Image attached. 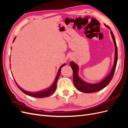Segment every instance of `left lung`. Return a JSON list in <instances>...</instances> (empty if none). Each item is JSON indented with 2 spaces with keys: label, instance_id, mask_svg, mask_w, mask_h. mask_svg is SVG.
I'll return each instance as SVG.
<instances>
[{
  "label": "left lung",
  "instance_id": "obj_1",
  "mask_svg": "<svg viewBox=\"0 0 128 128\" xmlns=\"http://www.w3.org/2000/svg\"><path fill=\"white\" fill-rule=\"evenodd\" d=\"M105 25L107 28L110 29L109 26H108ZM111 34L112 38L113 40L114 43L115 45V59L114 62L113 68H112L110 74L108 75L100 83H96V84H90L86 82H84L81 79L78 75V66L74 62L71 61L70 62V66L72 69L73 71V82L74 84L75 88L77 90L80 91V92H84V93H93L95 92H97L100 90H102V88H105L107 85L110 83V82L112 80L115 71L116 67L117 62H118V48L116 45V42L115 39L114 34L112 32V31H110Z\"/></svg>",
  "mask_w": 128,
  "mask_h": 128
}]
</instances>
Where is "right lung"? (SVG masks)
Segmentation results:
<instances>
[{"mask_svg": "<svg viewBox=\"0 0 128 128\" xmlns=\"http://www.w3.org/2000/svg\"><path fill=\"white\" fill-rule=\"evenodd\" d=\"M15 37L14 38V39L13 40V41L15 40ZM66 64H64L61 66L60 67L59 70H58V74L56 75V79L54 81V82L53 83V84L52 86H50L48 88L46 89V90H44V91H42L40 92H36V93H31V92H26V91H24V90H23L22 88H21L20 86H18V84L16 83V86H18V87L20 89V90L22 91L24 93V94L28 95L29 96H32V97H35V98H45V97H48V96H50L52 95L54 92L56 90V83H57V81L58 80V78H59V76L60 75V72H61V68L63 66L65 65Z\"/></svg>", "mask_w": 128, "mask_h": 128, "instance_id": "right-lung-1", "label": "right lung"}]
</instances>
